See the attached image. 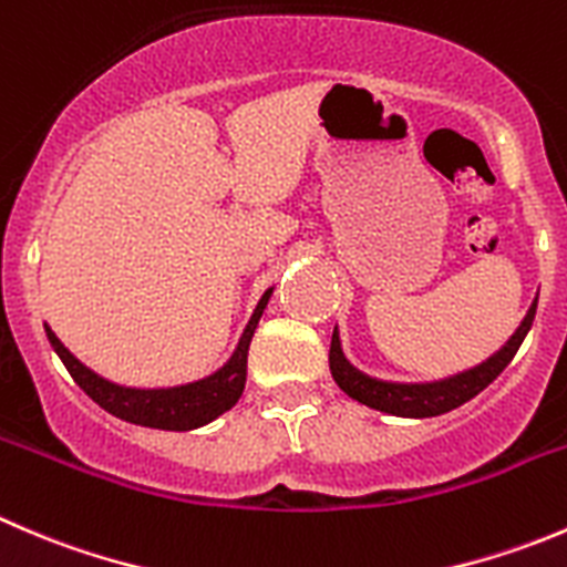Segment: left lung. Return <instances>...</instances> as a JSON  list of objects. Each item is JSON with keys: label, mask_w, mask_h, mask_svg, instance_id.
Returning a JSON list of instances; mask_svg holds the SVG:
<instances>
[{"label": "left lung", "mask_w": 567, "mask_h": 567, "mask_svg": "<svg viewBox=\"0 0 567 567\" xmlns=\"http://www.w3.org/2000/svg\"><path fill=\"white\" fill-rule=\"evenodd\" d=\"M535 312L537 299L532 301L529 312H526L520 327L513 332V338H509L496 354H491L485 362H480V365L465 368V371L452 373V377L432 379V382H393V379H377L371 377V373L360 371V368L351 365L349 357L343 354L340 332L338 327H334L332 346H329V371H332V379L349 399L360 401V404L371 406V410L388 412V415L399 417L443 415V412L457 410L460 404H465V401H471L474 395H480L482 390L513 362L515 351L520 349L524 338L529 334Z\"/></svg>", "instance_id": "1"}]
</instances>
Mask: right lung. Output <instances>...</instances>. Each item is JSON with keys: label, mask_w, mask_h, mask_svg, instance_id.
<instances>
[{"label": "right lung", "mask_w": 567, "mask_h": 567, "mask_svg": "<svg viewBox=\"0 0 567 567\" xmlns=\"http://www.w3.org/2000/svg\"><path fill=\"white\" fill-rule=\"evenodd\" d=\"M274 288L257 301L255 312H251L249 323H246L244 334H240L238 346L229 354V360L221 368H216L207 377L194 379V382L168 384V388H135V384H118L113 379L99 377L93 368L76 360L58 334L52 332L49 323H43L47 338L52 343L54 354L63 360L65 371L71 373L76 384L102 406L110 415L121 417L126 423H137V426H150V430H166V432H190L199 430L205 423L216 421L227 410L238 404L240 393L246 388V357H249V343L255 338L257 321H260L262 310H266L268 299H271Z\"/></svg>", "instance_id": "1"}]
</instances>
